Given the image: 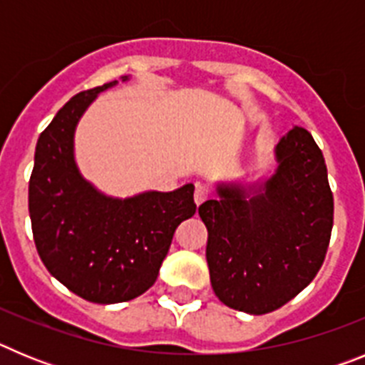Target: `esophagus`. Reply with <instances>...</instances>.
Here are the masks:
<instances>
[{"mask_svg":"<svg viewBox=\"0 0 365 365\" xmlns=\"http://www.w3.org/2000/svg\"><path fill=\"white\" fill-rule=\"evenodd\" d=\"M208 195H210V192H208V188L202 185H197L195 186V193H193V201H195V205H201V202H205L206 199H208Z\"/></svg>","mask_w":365,"mask_h":365,"instance_id":"34e87169","label":"esophagus"}]
</instances>
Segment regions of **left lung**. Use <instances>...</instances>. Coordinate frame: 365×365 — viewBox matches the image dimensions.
Returning a JSON list of instances; mask_svg holds the SVG:
<instances>
[{
	"instance_id": "8db88e82",
	"label": "left lung",
	"mask_w": 365,
	"mask_h": 365,
	"mask_svg": "<svg viewBox=\"0 0 365 365\" xmlns=\"http://www.w3.org/2000/svg\"><path fill=\"white\" fill-rule=\"evenodd\" d=\"M274 159L269 177L217 182V197L199 206L212 289L248 314H267L298 296L320 270L333 230L327 166L312 135L294 125Z\"/></svg>"
}]
</instances>
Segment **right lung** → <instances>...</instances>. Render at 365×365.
<instances>
[{
  "label": "right lung",
  "instance_id": "add662e5",
  "mask_svg": "<svg viewBox=\"0 0 365 365\" xmlns=\"http://www.w3.org/2000/svg\"><path fill=\"white\" fill-rule=\"evenodd\" d=\"M117 83L78 93L56 113L38 138L29 182L32 234L43 265L93 303L130 302L146 292L175 228L197 210L192 182L122 199L100 192L82 175L74 159L76 125L96 96Z\"/></svg>",
  "mask_w": 365,
  "mask_h": 365
}]
</instances>
